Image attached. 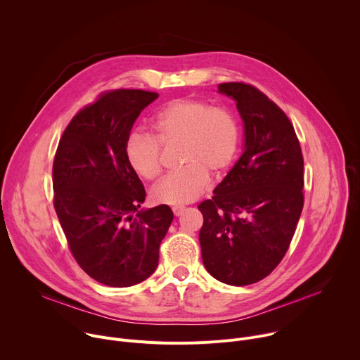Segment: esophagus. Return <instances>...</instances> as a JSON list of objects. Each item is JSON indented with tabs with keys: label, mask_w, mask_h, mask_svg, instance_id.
Wrapping results in <instances>:
<instances>
[{
	"label": "esophagus",
	"mask_w": 360,
	"mask_h": 360,
	"mask_svg": "<svg viewBox=\"0 0 360 360\" xmlns=\"http://www.w3.org/2000/svg\"><path fill=\"white\" fill-rule=\"evenodd\" d=\"M185 211V207H172V212L175 217H179Z\"/></svg>",
	"instance_id": "obj_1"
}]
</instances>
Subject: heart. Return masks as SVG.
Segmentation results:
<instances>
[{
  "label": "heart",
  "mask_w": 360,
  "mask_h": 360,
  "mask_svg": "<svg viewBox=\"0 0 360 360\" xmlns=\"http://www.w3.org/2000/svg\"><path fill=\"white\" fill-rule=\"evenodd\" d=\"M149 134L132 132L125 158L142 179H155L162 171V147L179 146L181 169L164 176L150 191L157 203L179 205L195 200L208 185L210 175L222 176L233 164L240 129L235 115L196 98L175 99L150 121Z\"/></svg>",
  "instance_id": "heart-1"
}]
</instances>
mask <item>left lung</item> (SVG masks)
I'll use <instances>...</instances> for the list:
<instances>
[{
  "label": "left lung",
  "instance_id": "left-lung-1",
  "mask_svg": "<svg viewBox=\"0 0 360 360\" xmlns=\"http://www.w3.org/2000/svg\"><path fill=\"white\" fill-rule=\"evenodd\" d=\"M245 125L243 153L212 199L199 203L202 261L218 281L245 286L283 259L303 208V155L286 114L245 82L219 84Z\"/></svg>",
  "mask_w": 360,
  "mask_h": 360
}]
</instances>
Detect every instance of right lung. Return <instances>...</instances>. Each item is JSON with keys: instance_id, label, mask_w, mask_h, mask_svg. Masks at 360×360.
Returning <instances> with one entry per match:
<instances>
[{"instance_id": "add662e5", "label": "right lung", "mask_w": 360, "mask_h": 360, "mask_svg": "<svg viewBox=\"0 0 360 360\" xmlns=\"http://www.w3.org/2000/svg\"><path fill=\"white\" fill-rule=\"evenodd\" d=\"M157 98L143 89L102 92L71 120L56 152L54 208L70 250L107 286H132L155 272L174 219L168 205L139 211L145 188L125 158L136 118Z\"/></svg>"}]
</instances>
